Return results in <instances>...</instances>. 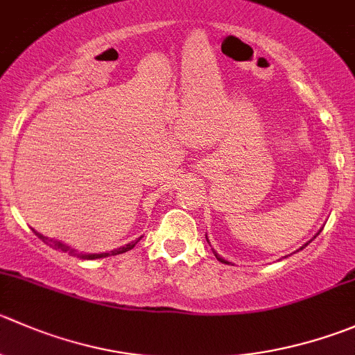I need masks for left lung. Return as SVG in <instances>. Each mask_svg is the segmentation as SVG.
Wrapping results in <instances>:
<instances>
[{"label":"left lung","instance_id":"left-lung-1","mask_svg":"<svg viewBox=\"0 0 355 355\" xmlns=\"http://www.w3.org/2000/svg\"><path fill=\"white\" fill-rule=\"evenodd\" d=\"M318 234H319V232H318ZM206 239H208V237H206ZM208 243H209V241H208ZM309 243H311V241H309ZM309 243H307V244H309ZM307 244H304V246H302L300 250H304V248L307 246ZM215 257H216V260H220V261H222V263H229V261H227V260H223V258L220 257V254H216V253H215Z\"/></svg>","mask_w":355,"mask_h":355}]
</instances>
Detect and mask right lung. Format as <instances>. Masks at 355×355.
I'll return each mask as SVG.
<instances>
[{
  "mask_svg": "<svg viewBox=\"0 0 355 355\" xmlns=\"http://www.w3.org/2000/svg\"><path fill=\"white\" fill-rule=\"evenodd\" d=\"M34 234H36V236L40 237V239L43 241L44 244H48V246L55 248V250H60V251H64V253L74 254V257H78V258H83V260H95V258H104V257H109V254H121V253H126V251L133 250V248H135V244L139 243V241H140V237H139V239L132 241V243H128V244H126V246H123V248H118V250L111 251V253H78V251H76L74 248L67 246V244L60 243V241H55V239H50V237H44L43 234L36 232V230H34Z\"/></svg>",
  "mask_w": 355,
  "mask_h": 355,
  "instance_id": "add662e5",
  "label": "right lung"
}]
</instances>
